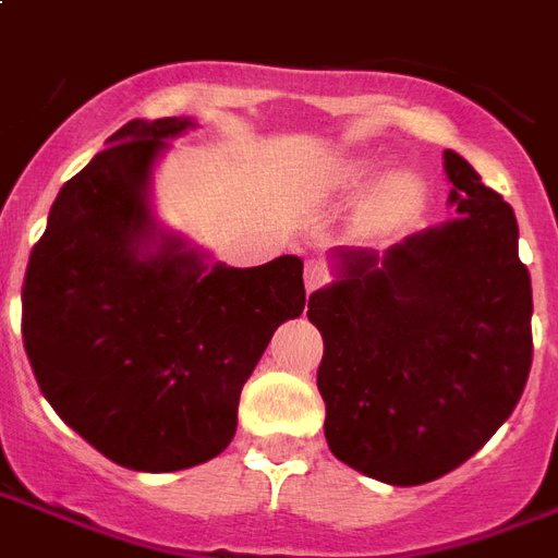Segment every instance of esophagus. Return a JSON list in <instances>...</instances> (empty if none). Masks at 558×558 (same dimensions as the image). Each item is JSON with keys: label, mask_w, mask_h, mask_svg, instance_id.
I'll return each mask as SVG.
<instances>
[{"label": "esophagus", "mask_w": 558, "mask_h": 558, "mask_svg": "<svg viewBox=\"0 0 558 558\" xmlns=\"http://www.w3.org/2000/svg\"><path fill=\"white\" fill-rule=\"evenodd\" d=\"M328 280H331V275H328V266H325L322 259H311V263L304 266V287H307V292L319 290Z\"/></svg>", "instance_id": "obj_1"}]
</instances>
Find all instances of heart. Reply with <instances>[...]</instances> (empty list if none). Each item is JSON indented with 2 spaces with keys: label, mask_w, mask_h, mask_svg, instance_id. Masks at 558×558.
I'll return each mask as SVG.
<instances>
[{
  "label": "heart",
  "mask_w": 558,
  "mask_h": 558,
  "mask_svg": "<svg viewBox=\"0 0 558 558\" xmlns=\"http://www.w3.org/2000/svg\"><path fill=\"white\" fill-rule=\"evenodd\" d=\"M369 177H373V165L366 162V159H349V162L337 165V171H333V185L337 189H363V185L369 183ZM423 195V183H420V177L411 174V171H396L378 185V206L381 209H408V206H414Z\"/></svg>",
  "instance_id": "b5f03b06"
}]
</instances>
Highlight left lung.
<instances>
[{
  "label": "left lung",
  "instance_id": "1",
  "mask_svg": "<svg viewBox=\"0 0 558 558\" xmlns=\"http://www.w3.org/2000/svg\"><path fill=\"white\" fill-rule=\"evenodd\" d=\"M456 218L384 254L333 247L337 278L311 295L325 340V437L342 464L387 485L461 468L518 405L532 366V283L518 218L456 150Z\"/></svg>",
  "mask_w": 558,
  "mask_h": 558
}]
</instances>
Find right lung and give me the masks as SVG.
<instances>
[{
    "instance_id": "1",
    "label": "right lung",
    "mask_w": 558,
    "mask_h": 558,
    "mask_svg": "<svg viewBox=\"0 0 558 558\" xmlns=\"http://www.w3.org/2000/svg\"><path fill=\"white\" fill-rule=\"evenodd\" d=\"M192 118L130 121L61 185L23 283L47 402L114 464L171 473L221 456L271 333L304 311V263L230 268L153 213V168Z\"/></svg>"
}]
</instances>
